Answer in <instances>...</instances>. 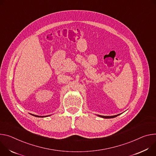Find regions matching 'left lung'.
Here are the masks:
<instances>
[{
  "label": "left lung",
  "mask_w": 156,
  "mask_h": 156,
  "mask_svg": "<svg viewBox=\"0 0 156 156\" xmlns=\"http://www.w3.org/2000/svg\"><path fill=\"white\" fill-rule=\"evenodd\" d=\"M120 115V114L116 115H115V116H101V115H98V116H100V117L103 118H113L116 117L117 116H118V115Z\"/></svg>",
  "instance_id": "left-lung-1"
}]
</instances>
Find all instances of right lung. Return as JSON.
<instances>
[{"mask_svg":"<svg viewBox=\"0 0 156 156\" xmlns=\"http://www.w3.org/2000/svg\"><path fill=\"white\" fill-rule=\"evenodd\" d=\"M33 116H36V117H44V116H38V115H32ZM45 117H46V116H45Z\"/></svg>","mask_w":156,"mask_h":156,"instance_id":"obj_1","label":"right lung"}]
</instances>
